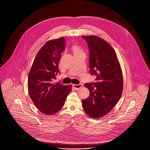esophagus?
Segmentation results:
<instances>
[{
    "label": "esophagus",
    "mask_w": 150,
    "mask_h": 150,
    "mask_svg": "<svg viewBox=\"0 0 150 150\" xmlns=\"http://www.w3.org/2000/svg\"><path fill=\"white\" fill-rule=\"evenodd\" d=\"M73 87L74 88V89L75 90H79L81 87H82V84H73Z\"/></svg>",
    "instance_id": "1"
}]
</instances>
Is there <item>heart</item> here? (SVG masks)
<instances>
[{
	"instance_id": "b5f03b06",
	"label": "heart",
	"mask_w": 150,
	"mask_h": 150,
	"mask_svg": "<svg viewBox=\"0 0 150 150\" xmlns=\"http://www.w3.org/2000/svg\"><path fill=\"white\" fill-rule=\"evenodd\" d=\"M72 50L74 53V54H77L80 53H83V50L81 49V48L77 45H74L72 47Z\"/></svg>"
}]
</instances>
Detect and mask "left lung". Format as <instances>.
<instances>
[{"instance_id": "obj_1", "label": "left lung", "mask_w": 150, "mask_h": 150, "mask_svg": "<svg viewBox=\"0 0 150 150\" xmlns=\"http://www.w3.org/2000/svg\"><path fill=\"white\" fill-rule=\"evenodd\" d=\"M89 48V67L95 83H86L89 97L82 100L85 112L93 118L101 117L116 105L123 90V76L114 49L100 37L82 36Z\"/></svg>"}]
</instances>
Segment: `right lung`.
I'll list each match as a JSON object with an SVG mask.
<instances>
[{"mask_svg":"<svg viewBox=\"0 0 150 150\" xmlns=\"http://www.w3.org/2000/svg\"><path fill=\"white\" fill-rule=\"evenodd\" d=\"M65 38L47 42L37 54L28 77V90L36 107L46 115L59 112L64 106L71 85L53 83L60 73L58 63L65 49Z\"/></svg>","mask_w":150,"mask_h":150,"instance_id":"1","label":"right lung"}]
</instances>
